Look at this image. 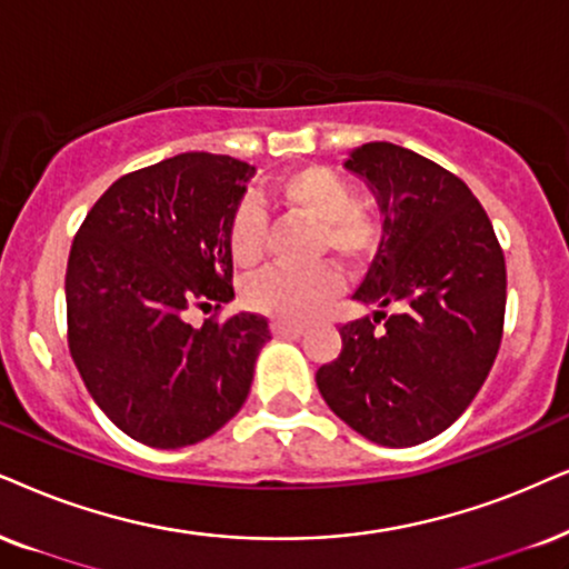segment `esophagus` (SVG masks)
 Here are the masks:
<instances>
[{
	"instance_id": "obj_1",
	"label": "esophagus",
	"mask_w": 569,
	"mask_h": 569,
	"mask_svg": "<svg viewBox=\"0 0 569 569\" xmlns=\"http://www.w3.org/2000/svg\"><path fill=\"white\" fill-rule=\"evenodd\" d=\"M270 330L276 338H299L305 333V328L301 326H286V322H272Z\"/></svg>"
}]
</instances>
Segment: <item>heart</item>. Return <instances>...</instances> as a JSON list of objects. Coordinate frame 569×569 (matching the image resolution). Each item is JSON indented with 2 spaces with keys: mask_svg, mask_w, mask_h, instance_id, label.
Segmentation results:
<instances>
[{
  "mask_svg": "<svg viewBox=\"0 0 569 569\" xmlns=\"http://www.w3.org/2000/svg\"><path fill=\"white\" fill-rule=\"evenodd\" d=\"M272 199L291 218L315 226V257H333L343 268H359L378 249L380 228L357 204L351 186L338 172L307 164L272 186ZM228 249L243 270L264 260V214L254 204H241L228 228ZM341 280L330 268L270 270L247 289V305L276 322L299 326L336 299Z\"/></svg>",
  "mask_w": 569,
  "mask_h": 569,
  "instance_id": "obj_1",
  "label": "heart"
}]
</instances>
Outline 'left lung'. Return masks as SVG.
Masks as SVG:
<instances>
[{
    "instance_id": "1",
    "label": "left lung",
    "mask_w": 569,
    "mask_h": 569,
    "mask_svg": "<svg viewBox=\"0 0 569 569\" xmlns=\"http://www.w3.org/2000/svg\"><path fill=\"white\" fill-rule=\"evenodd\" d=\"M343 168L383 218L355 299L372 318L341 326V355L318 370L326 405L372 443L417 446L470 407L499 355L507 268L480 201L455 172L388 141ZM395 312L385 318V309Z\"/></svg>"
}]
</instances>
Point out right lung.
<instances>
[{"mask_svg":"<svg viewBox=\"0 0 569 569\" xmlns=\"http://www.w3.org/2000/svg\"><path fill=\"white\" fill-rule=\"evenodd\" d=\"M254 168L186 152L118 178L70 247L68 343L91 399L126 436L181 449L226 426L270 341L262 315L193 328L233 299L228 228Z\"/></svg>","mask_w":569,"mask_h":569,"instance_id":"right-lung-1","label":"right lung"}]
</instances>
